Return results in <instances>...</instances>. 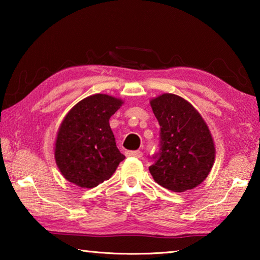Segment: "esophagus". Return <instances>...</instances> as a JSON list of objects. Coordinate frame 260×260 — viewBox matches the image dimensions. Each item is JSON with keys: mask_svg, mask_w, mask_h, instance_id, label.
I'll return each mask as SVG.
<instances>
[{"mask_svg": "<svg viewBox=\"0 0 260 260\" xmlns=\"http://www.w3.org/2000/svg\"><path fill=\"white\" fill-rule=\"evenodd\" d=\"M126 156L127 157H136V158H141L143 156V152L140 150H134V151H126Z\"/></svg>", "mask_w": 260, "mask_h": 260, "instance_id": "1", "label": "esophagus"}]
</instances>
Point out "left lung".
Listing matches in <instances>:
<instances>
[{"instance_id":"8db88e82","label":"left lung","mask_w":260,"mask_h":260,"mask_svg":"<svg viewBox=\"0 0 260 260\" xmlns=\"http://www.w3.org/2000/svg\"><path fill=\"white\" fill-rule=\"evenodd\" d=\"M160 126L159 150L149 171L169 190L182 192L199 186L212 169L215 149L203 118L186 100L162 94L150 101Z\"/></svg>"}]
</instances>
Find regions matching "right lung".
I'll use <instances>...</instances> for the list:
<instances>
[{"instance_id": "obj_1", "label": "right lung", "mask_w": 260, "mask_h": 260, "mask_svg": "<svg viewBox=\"0 0 260 260\" xmlns=\"http://www.w3.org/2000/svg\"><path fill=\"white\" fill-rule=\"evenodd\" d=\"M121 104L119 99L96 94L70 110L61 121L55 147L56 164L68 181L94 188L111 178L125 159L109 124Z\"/></svg>"}]
</instances>
